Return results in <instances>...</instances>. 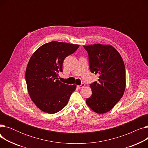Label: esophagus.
Instances as JSON below:
<instances>
[{"label": "esophagus", "instance_id": "34e87169", "mask_svg": "<svg viewBox=\"0 0 148 148\" xmlns=\"http://www.w3.org/2000/svg\"><path fill=\"white\" fill-rule=\"evenodd\" d=\"M84 86H85L84 83H82L80 85H78V86H77V88H79V89H81V88H84Z\"/></svg>", "mask_w": 148, "mask_h": 148}]
</instances>
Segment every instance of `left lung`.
<instances>
[{"label":"left lung","instance_id":"obj_1","mask_svg":"<svg viewBox=\"0 0 148 148\" xmlns=\"http://www.w3.org/2000/svg\"><path fill=\"white\" fill-rule=\"evenodd\" d=\"M88 53L90 71L99 75L90 85L92 94L87 105L98 114L111 110L122 97L126 86L125 68L119 53L109 44L84 45Z\"/></svg>","mask_w":148,"mask_h":148}]
</instances>
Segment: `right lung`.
I'll list each match as a JSON object with an SVG mask.
<instances>
[{
  "instance_id": "1",
  "label": "right lung",
  "mask_w": 148,
  "mask_h": 148,
  "mask_svg": "<svg viewBox=\"0 0 148 148\" xmlns=\"http://www.w3.org/2000/svg\"><path fill=\"white\" fill-rule=\"evenodd\" d=\"M79 44L53 41L40 47L31 56L26 69L28 94L38 108L49 114L56 113L66 106L76 85L60 82L66 57L74 53Z\"/></svg>"
}]
</instances>
